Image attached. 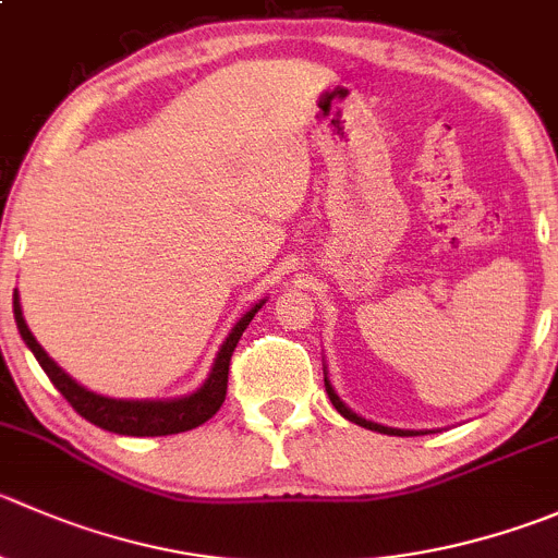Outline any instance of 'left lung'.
<instances>
[{"label":"left lung","mask_w":558,"mask_h":558,"mask_svg":"<svg viewBox=\"0 0 558 558\" xmlns=\"http://www.w3.org/2000/svg\"><path fill=\"white\" fill-rule=\"evenodd\" d=\"M324 387H327V395H329V400H332V405L335 409L340 411V414L345 416V420H351V423H356V425H362V428H367V430H378V434H387V436H414L411 434V430H398V428H384V425H376V423H371V420H362V416H356L354 411L349 409V405L343 403V400L338 398V395H335V389H332V384L327 381V376H324Z\"/></svg>","instance_id":"left-lung-1"}]
</instances>
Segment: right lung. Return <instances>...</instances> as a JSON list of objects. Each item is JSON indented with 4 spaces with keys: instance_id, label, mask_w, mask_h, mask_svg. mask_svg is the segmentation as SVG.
I'll list each match as a JSON object with an SVG mask.
<instances>
[{
    "instance_id": "add662e5",
    "label": "right lung",
    "mask_w": 558,
    "mask_h": 558,
    "mask_svg": "<svg viewBox=\"0 0 558 558\" xmlns=\"http://www.w3.org/2000/svg\"><path fill=\"white\" fill-rule=\"evenodd\" d=\"M264 302L253 305L240 322L234 324L231 335L226 338V343L220 345L218 360H215L213 373L204 381L202 389H196L187 398H177V400H113V398H102V395L89 392L81 384H75L51 356L43 351V345L37 343L35 335L29 332L24 322V313H21L19 305V291L13 294V313H15V324H19V332L24 338V343L29 345L32 354L37 356L40 367L46 371V376L51 378L53 387L64 395L70 405L78 411L84 420H89L92 425L102 430H111V434L119 436H171V434H185V430L198 428L207 420H213L218 414V409L223 405L226 400V389H229V365H231V354H234L236 343H240L242 332L247 329L251 318L256 316L258 307Z\"/></svg>"
}]
</instances>
